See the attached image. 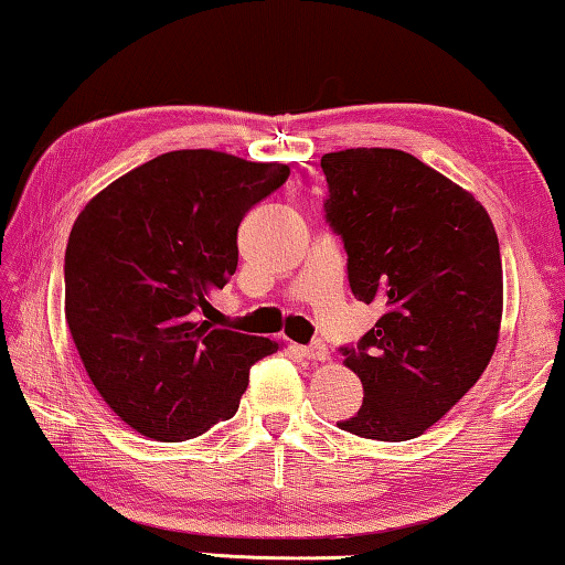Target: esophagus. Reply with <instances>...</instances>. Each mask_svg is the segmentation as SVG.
Segmentation results:
<instances>
[{"instance_id": "obj_1", "label": "esophagus", "mask_w": 565, "mask_h": 565, "mask_svg": "<svg viewBox=\"0 0 565 565\" xmlns=\"http://www.w3.org/2000/svg\"><path fill=\"white\" fill-rule=\"evenodd\" d=\"M299 352L307 356V360H315V362H324L329 356L324 342H311L309 347H299Z\"/></svg>"}]
</instances>
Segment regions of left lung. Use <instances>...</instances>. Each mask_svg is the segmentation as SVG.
Instances as JSON below:
<instances>
[{
    "label": "left lung",
    "mask_w": 565,
    "mask_h": 565,
    "mask_svg": "<svg viewBox=\"0 0 565 565\" xmlns=\"http://www.w3.org/2000/svg\"><path fill=\"white\" fill-rule=\"evenodd\" d=\"M321 170L352 294L384 309L356 347H342L364 402L337 425L366 440H412L462 399L495 352L498 234L472 193L402 150H339Z\"/></svg>",
    "instance_id": "8db88e82"
}]
</instances>
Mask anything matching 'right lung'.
<instances>
[{
	"instance_id": "add662e5",
	"label": "right lung",
	"mask_w": 565,
	"mask_h": 565,
	"mask_svg": "<svg viewBox=\"0 0 565 565\" xmlns=\"http://www.w3.org/2000/svg\"><path fill=\"white\" fill-rule=\"evenodd\" d=\"M289 166L173 150L89 201L65 250V319L122 423L183 443L236 415L248 370L279 344L211 324L238 266V226Z\"/></svg>"
}]
</instances>
